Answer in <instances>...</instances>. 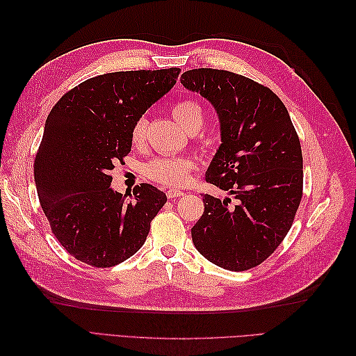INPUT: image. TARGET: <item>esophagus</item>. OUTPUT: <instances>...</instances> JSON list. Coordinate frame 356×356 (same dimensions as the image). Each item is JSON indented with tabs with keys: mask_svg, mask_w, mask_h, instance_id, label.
Listing matches in <instances>:
<instances>
[{
	"mask_svg": "<svg viewBox=\"0 0 356 356\" xmlns=\"http://www.w3.org/2000/svg\"><path fill=\"white\" fill-rule=\"evenodd\" d=\"M166 196H168V199H177V197L184 196V193L179 191V190H175V188H169L166 191Z\"/></svg>",
	"mask_w": 356,
	"mask_h": 356,
	"instance_id": "34e87169",
	"label": "esophagus"
}]
</instances>
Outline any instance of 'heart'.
<instances>
[{
	"instance_id": "1",
	"label": "heart",
	"mask_w": 356,
	"mask_h": 356,
	"mask_svg": "<svg viewBox=\"0 0 356 356\" xmlns=\"http://www.w3.org/2000/svg\"><path fill=\"white\" fill-rule=\"evenodd\" d=\"M172 115H174L177 123L190 134L199 132L204 122L202 105L193 99L178 101L172 106ZM145 118H138L131 132V139L135 145L143 143L145 136ZM193 169H195V161L188 157L160 156L145 163L143 172L148 179L154 182H160V184L170 187H182L190 181Z\"/></svg>"
}]
</instances>
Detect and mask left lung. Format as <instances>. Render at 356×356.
I'll list each match as a JSON object with an SVG mask.
<instances>
[{"instance_id":"1","label":"left lung","mask_w":356,"mask_h":356,"mask_svg":"<svg viewBox=\"0 0 356 356\" xmlns=\"http://www.w3.org/2000/svg\"><path fill=\"white\" fill-rule=\"evenodd\" d=\"M181 84L208 99L220 120L221 144L207 181L236 203L203 196L193 225L196 250L215 266L242 272L263 263L281 245L303 195V156L282 101L243 75L199 68Z\"/></svg>"}]
</instances>
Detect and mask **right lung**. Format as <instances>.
I'll list each match as a JSON object with an SVG mask.
<instances>
[{
    "label": "right lung",
    "mask_w": 356,
    "mask_h": 356,
    "mask_svg": "<svg viewBox=\"0 0 356 356\" xmlns=\"http://www.w3.org/2000/svg\"><path fill=\"white\" fill-rule=\"evenodd\" d=\"M178 74L179 68L102 74L51 108L34 179L53 234L77 260L113 267L144 245L166 195L141 184L126 199L113 190L110 172L131 153L135 122L174 88Z\"/></svg>",
    "instance_id": "add662e5"
}]
</instances>
